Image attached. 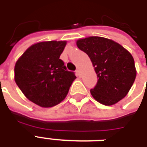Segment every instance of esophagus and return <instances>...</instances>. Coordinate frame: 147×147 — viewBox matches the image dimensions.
Returning <instances> with one entry per match:
<instances>
[{
	"label": "esophagus",
	"instance_id": "esophagus-1",
	"mask_svg": "<svg viewBox=\"0 0 147 147\" xmlns=\"http://www.w3.org/2000/svg\"><path fill=\"white\" fill-rule=\"evenodd\" d=\"M76 73L77 76H80V69H79V68H77L76 70Z\"/></svg>",
	"mask_w": 147,
	"mask_h": 147
}]
</instances>
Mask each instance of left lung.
Here are the masks:
<instances>
[{
	"label": "left lung",
	"mask_w": 147,
	"mask_h": 147,
	"mask_svg": "<svg viewBox=\"0 0 147 147\" xmlns=\"http://www.w3.org/2000/svg\"><path fill=\"white\" fill-rule=\"evenodd\" d=\"M78 48L88 55L98 78L90 94L105 105L116 104L123 98L136 77L132 56L122 45L102 37L78 40Z\"/></svg>",
	"instance_id": "left-lung-1"
}]
</instances>
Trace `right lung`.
Wrapping results in <instances>:
<instances>
[{"label":"right lung","instance_id":"obj_1","mask_svg":"<svg viewBox=\"0 0 147 147\" xmlns=\"http://www.w3.org/2000/svg\"><path fill=\"white\" fill-rule=\"evenodd\" d=\"M65 45V41L38 42L16 63L17 86L30 102L41 107H53L62 102L76 78L60 59Z\"/></svg>","mask_w":147,"mask_h":147}]
</instances>
